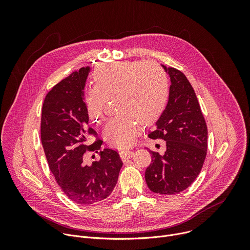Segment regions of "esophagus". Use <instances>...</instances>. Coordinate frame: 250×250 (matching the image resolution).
Wrapping results in <instances>:
<instances>
[{"instance_id":"34e87169","label":"esophagus","mask_w":250,"mask_h":250,"mask_svg":"<svg viewBox=\"0 0 250 250\" xmlns=\"http://www.w3.org/2000/svg\"><path fill=\"white\" fill-rule=\"evenodd\" d=\"M120 155H121V158L123 160H125V159H129L133 156V151L131 150H122L120 152Z\"/></svg>"}]
</instances>
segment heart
Returning <instances> with one entry per match:
<instances>
[{
    "label": "heart",
    "instance_id": "obj_1",
    "mask_svg": "<svg viewBox=\"0 0 250 250\" xmlns=\"http://www.w3.org/2000/svg\"><path fill=\"white\" fill-rule=\"evenodd\" d=\"M95 87L87 94L89 118L100 122L109 99L117 98L121 112L108 121L104 136L117 147L132 145L141 122L149 125L162 115L169 96L165 71L157 63L120 62L100 66L94 73Z\"/></svg>",
    "mask_w": 250,
    "mask_h": 250
}]
</instances>
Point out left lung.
Here are the masks:
<instances>
[{
    "label": "left lung",
    "mask_w": 250,
    "mask_h": 250,
    "mask_svg": "<svg viewBox=\"0 0 250 250\" xmlns=\"http://www.w3.org/2000/svg\"><path fill=\"white\" fill-rule=\"evenodd\" d=\"M162 67L171 81L169 99L148 136L165 140L166 150L163 154L149 150L146 181L154 193L174 195L186 190L200 174L207 155L208 128L187 77L176 68Z\"/></svg>",
    "instance_id": "1"
}]
</instances>
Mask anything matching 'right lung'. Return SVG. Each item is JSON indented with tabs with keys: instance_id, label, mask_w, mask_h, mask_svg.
<instances>
[{
	"instance_id": "1",
	"label": "right lung",
	"mask_w": 250,
	"mask_h": 250,
	"mask_svg": "<svg viewBox=\"0 0 250 250\" xmlns=\"http://www.w3.org/2000/svg\"><path fill=\"white\" fill-rule=\"evenodd\" d=\"M90 67H82L56 84L46 95L41 124V136L48 166L63 193L80 205H91L108 198L123 166L116 150L100 151V160L85 162L87 151H98L102 140L88 145L89 126L84 87Z\"/></svg>"
}]
</instances>
